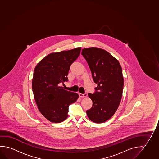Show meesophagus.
I'll list each match as a JSON object with an SVG mask.
<instances>
[{
	"instance_id": "1",
	"label": "esophagus",
	"mask_w": 159,
	"mask_h": 159,
	"mask_svg": "<svg viewBox=\"0 0 159 159\" xmlns=\"http://www.w3.org/2000/svg\"><path fill=\"white\" fill-rule=\"evenodd\" d=\"M79 96L80 97H86L87 96V93H85L84 94L79 93Z\"/></svg>"
}]
</instances>
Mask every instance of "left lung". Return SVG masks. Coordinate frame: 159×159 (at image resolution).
I'll return each mask as SVG.
<instances>
[{"mask_svg":"<svg viewBox=\"0 0 159 159\" xmlns=\"http://www.w3.org/2000/svg\"><path fill=\"white\" fill-rule=\"evenodd\" d=\"M82 55L97 84L95 92L88 94L93 105L86 113L91 121L102 123L113 116L120 103L124 86L121 66L116 58L102 48H83Z\"/></svg>","mask_w":159,"mask_h":159,"instance_id":"8db88e82","label":"left lung"}]
</instances>
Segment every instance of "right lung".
I'll list each match as a JSON object with an SVG mask.
<instances>
[{
    "label": "right lung",
    "instance_id": "obj_1",
    "mask_svg": "<svg viewBox=\"0 0 159 159\" xmlns=\"http://www.w3.org/2000/svg\"><path fill=\"white\" fill-rule=\"evenodd\" d=\"M81 48L50 53L38 63L34 71L32 88L38 109L49 121L58 123L68 117V107L79 97L61 83L68 81L71 64L80 54Z\"/></svg>",
    "mask_w": 159,
    "mask_h": 159
}]
</instances>
